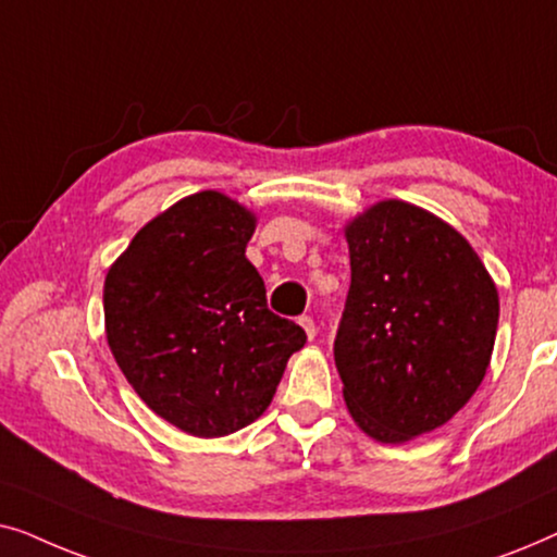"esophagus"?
I'll use <instances>...</instances> for the list:
<instances>
[{
	"label": "esophagus",
	"mask_w": 557,
	"mask_h": 557,
	"mask_svg": "<svg viewBox=\"0 0 557 557\" xmlns=\"http://www.w3.org/2000/svg\"><path fill=\"white\" fill-rule=\"evenodd\" d=\"M299 324L304 326V332H307V337H309V339H314V337H317V324H314V319H311L309 314L299 317Z\"/></svg>",
	"instance_id": "esophagus-1"
}]
</instances>
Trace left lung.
<instances>
[{
	"mask_svg": "<svg viewBox=\"0 0 557 557\" xmlns=\"http://www.w3.org/2000/svg\"><path fill=\"white\" fill-rule=\"evenodd\" d=\"M349 284L334 337L345 403L383 444L438 429L490 368L499 296L474 248L431 212L387 200L347 227Z\"/></svg>",
	"mask_w": 557,
	"mask_h": 557,
	"instance_id": "1",
	"label": "left lung"
}]
</instances>
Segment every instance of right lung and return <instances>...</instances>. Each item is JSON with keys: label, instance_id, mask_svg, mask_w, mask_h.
<instances>
[{"label": "right lung", "instance_id": "obj_1", "mask_svg": "<svg viewBox=\"0 0 557 557\" xmlns=\"http://www.w3.org/2000/svg\"><path fill=\"white\" fill-rule=\"evenodd\" d=\"M256 220L220 193L144 225L109 269L106 337L139 398L193 436L253 423L307 334L273 314L246 258Z\"/></svg>", "mask_w": 557, "mask_h": 557}]
</instances>
